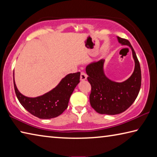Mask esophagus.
<instances>
[{
	"label": "esophagus",
	"mask_w": 157,
	"mask_h": 157,
	"mask_svg": "<svg viewBox=\"0 0 157 157\" xmlns=\"http://www.w3.org/2000/svg\"><path fill=\"white\" fill-rule=\"evenodd\" d=\"M86 78H87L86 74L84 72H83V71H82L81 75H80V79H81V80L84 81V80H85V79H86Z\"/></svg>",
	"instance_id": "esophagus-1"
}]
</instances>
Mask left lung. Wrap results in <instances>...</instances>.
Returning <instances> with one entry per match:
<instances>
[{
    "instance_id": "obj_1",
    "label": "left lung",
    "mask_w": 157,
    "mask_h": 157,
    "mask_svg": "<svg viewBox=\"0 0 157 157\" xmlns=\"http://www.w3.org/2000/svg\"><path fill=\"white\" fill-rule=\"evenodd\" d=\"M117 38L119 43L132 49L135 62L134 71L127 80L116 82L106 77L103 69L104 59L86 66L87 79L91 86L90 104L100 114L116 115L127 110L136 99L141 86V71L136 52L128 40L119 36Z\"/></svg>"
}]
</instances>
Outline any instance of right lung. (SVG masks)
Listing matches in <instances>:
<instances>
[{
	"label": "right lung",
	"mask_w": 157,
	"mask_h": 157,
	"mask_svg": "<svg viewBox=\"0 0 157 157\" xmlns=\"http://www.w3.org/2000/svg\"><path fill=\"white\" fill-rule=\"evenodd\" d=\"M80 73H70L51 91L36 98L26 97L18 91L14 78L16 95L21 105L33 116L50 119L61 115L68 107L69 99L79 82Z\"/></svg>",
	"instance_id": "add662e5"
}]
</instances>
